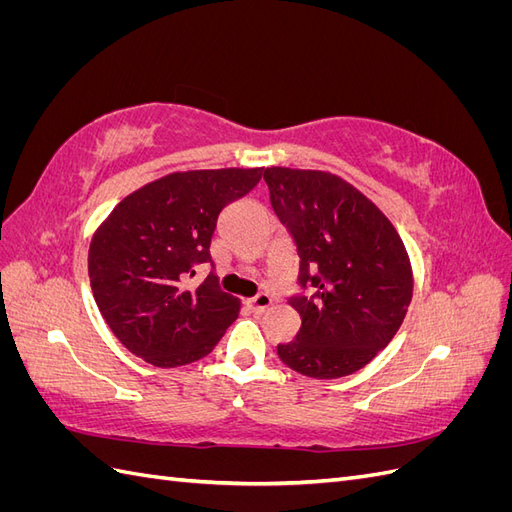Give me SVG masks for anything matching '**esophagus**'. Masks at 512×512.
I'll use <instances>...</instances> for the list:
<instances>
[{"label":"esophagus","instance_id":"1","mask_svg":"<svg viewBox=\"0 0 512 512\" xmlns=\"http://www.w3.org/2000/svg\"><path fill=\"white\" fill-rule=\"evenodd\" d=\"M271 305H273V297H271V294H267V292H260V294H256L254 299H250V307L254 309L256 314H262Z\"/></svg>","mask_w":512,"mask_h":512}]
</instances>
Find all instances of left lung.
<instances>
[{
	"label": "left lung",
	"instance_id": "left-lung-1",
	"mask_svg": "<svg viewBox=\"0 0 512 512\" xmlns=\"http://www.w3.org/2000/svg\"><path fill=\"white\" fill-rule=\"evenodd\" d=\"M277 218L299 250V284L312 297L288 303L297 339L277 346L294 371L318 380L350 376L389 346L412 301V262L397 228L352 183L327 170L267 166Z\"/></svg>",
	"mask_w": 512,
	"mask_h": 512
}]
</instances>
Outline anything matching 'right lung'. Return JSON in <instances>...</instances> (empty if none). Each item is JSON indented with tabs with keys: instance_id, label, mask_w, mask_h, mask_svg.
Returning <instances> with one entry per match:
<instances>
[{
	"instance_id": "1",
	"label": "right lung",
	"mask_w": 512,
	"mask_h": 512,
	"mask_svg": "<svg viewBox=\"0 0 512 512\" xmlns=\"http://www.w3.org/2000/svg\"><path fill=\"white\" fill-rule=\"evenodd\" d=\"M262 170H175L128 194L96 228L87 258L91 290L132 354L164 369L190 365L237 320L241 301L213 275L196 288L185 277L211 260L220 211L250 192Z\"/></svg>"
}]
</instances>
